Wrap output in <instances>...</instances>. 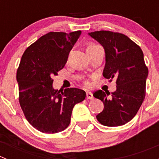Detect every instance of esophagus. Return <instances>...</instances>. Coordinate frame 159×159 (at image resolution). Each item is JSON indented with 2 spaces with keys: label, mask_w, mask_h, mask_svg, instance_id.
<instances>
[{
  "label": "esophagus",
  "mask_w": 159,
  "mask_h": 159,
  "mask_svg": "<svg viewBox=\"0 0 159 159\" xmlns=\"http://www.w3.org/2000/svg\"><path fill=\"white\" fill-rule=\"evenodd\" d=\"M86 98H87V99H91V100L94 98V97H93V94L91 92L86 93Z\"/></svg>",
  "instance_id": "esophagus-1"
}]
</instances>
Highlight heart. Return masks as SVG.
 Here are the masks:
<instances>
[{
    "label": "heart",
    "instance_id": "b5f03b06",
    "mask_svg": "<svg viewBox=\"0 0 159 159\" xmlns=\"http://www.w3.org/2000/svg\"><path fill=\"white\" fill-rule=\"evenodd\" d=\"M97 46H98V45H97V44H92V43H91V44H90L88 46V47H87V51H90V50H91V49L94 48H96V47H97ZM84 84H85V85H86V86H88V87H89V86L91 85V83H90L89 81H84Z\"/></svg>",
    "mask_w": 159,
    "mask_h": 159
}]
</instances>
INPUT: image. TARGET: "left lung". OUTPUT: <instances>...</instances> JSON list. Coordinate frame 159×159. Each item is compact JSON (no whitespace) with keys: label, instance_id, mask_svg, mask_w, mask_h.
Returning <instances> with one entry per match:
<instances>
[{"label":"left lung","instance_id":"1","mask_svg":"<svg viewBox=\"0 0 159 159\" xmlns=\"http://www.w3.org/2000/svg\"><path fill=\"white\" fill-rule=\"evenodd\" d=\"M103 46L105 66L103 76L116 78V91L105 93L102 90L93 94L104 103V109L96 116L102 125L109 127L123 125L131 121L145 97L148 69L144 54L138 44L126 35L109 30L89 33ZM106 92V91H105Z\"/></svg>","mask_w":159,"mask_h":159}]
</instances>
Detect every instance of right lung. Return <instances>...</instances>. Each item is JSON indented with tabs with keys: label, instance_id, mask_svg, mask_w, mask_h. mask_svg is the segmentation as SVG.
Segmentation results:
<instances>
[{
	"label": "right lung",
	"instance_id": "1",
	"mask_svg": "<svg viewBox=\"0 0 159 159\" xmlns=\"http://www.w3.org/2000/svg\"><path fill=\"white\" fill-rule=\"evenodd\" d=\"M81 30L49 32L24 52L17 70L19 102L25 118L34 129L54 134L67 129L74 106L85 91L70 88L55 90L53 77L65 67Z\"/></svg>",
	"mask_w": 159,
	"mask_h": 159
}]
</instances>
